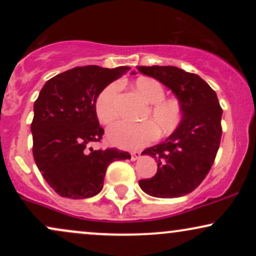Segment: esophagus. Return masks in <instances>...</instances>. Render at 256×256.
Listing matches in <instances>:
<instances>
[{"mask_svg": "<svg viewBox=\"0 0 256 256\" xmlns=\"http://www.w3.org/2000/svg\"><path fill=\"white\" fill-rule=\"evenodd\" d=\"M140 152H131V160L132 161L137 160V158H140Z\"/></svg>", "mask_w": 256, "mask_h": 256, "instance_id": "34e87169", "label": "esophagus"}]
</instances>
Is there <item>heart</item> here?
<instances>
[{
  "label": "heart",
  "mask_w": 256,
  "mask_h": 256,
  "mask_svg": "<svg viewBox=\"0 0 256 256\" xmlns=\"http://www.w3.org/2000/svg\"><path fill=\"white\" fill-rule=\"evenodd\" d=\"M134 88L146 102L152 104L146 118L150 122H114L107 130V140L112 144L125 149L142 148L152 142L158 136L170 134L177 128L183 118V106L177 98H165L162 85L152 78L142 77L134 82ZM120 85L110 83L98 94L95 101V110L98 120L110 124L118 116V95Z\"/></svg>",
  "instance_id": "1"
}]
</instances>
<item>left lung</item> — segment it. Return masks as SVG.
<instances>
[{
    "label": "left lung",
    "mask_w": 256,
    "mask_h": 256,
    "mask_svg": "<svg viewBox=\"0 0 256 256\" xmlns=\"http://www.w3.org/2000/svg\"><path fill=\"white\" fill-rule=\"evenodd\" d=\"M172 90L183 106V118L174 132L143 155L154 158L158 172L140 180L148 195L173 198L190 194L212 167L222 138V116L216 94L200 76L174 66H137Z\"/></svg>",
    "instance_id": "obj_1"
}]
</instances>
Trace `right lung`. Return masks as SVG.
<instances>
[{
  "instance_id": "add662e5",
  "label": "right lung",
  "mask_w": 256,
  "mask_h": 256,
  "mask_svg": "<svg viewBox=\"0 0 256 256\" xmlns=\"http://www.w3.org/2000/svg\"><path fill=\"white\" fill-rule=\"evenodd\" d=\"M128 70L74 67L49 79L40 90L34 106L32 152L43 178L62 198L98 195L110 164L131 158L116 148H89L104 132L95 110L98 94Z\"/></svg>"
}]
</instances>
